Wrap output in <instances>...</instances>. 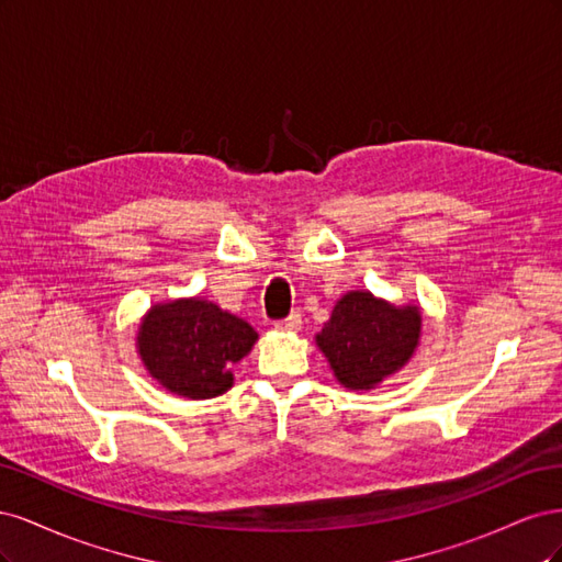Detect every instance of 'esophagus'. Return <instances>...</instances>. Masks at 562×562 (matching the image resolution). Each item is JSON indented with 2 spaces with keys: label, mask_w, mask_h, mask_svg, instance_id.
<instances>
[{
  "label": "esophagus",
  "mask_w": 562,
  "mask_h": 562,
  "mask_svg": "<svg viewBox=\"0 0 562 562\" xmlns=\"http://www.w3.org/2000/svg\"><path fill=\"white\" fill-rule=\"evenodd\" d=\"M300 323H302L300 312H291L285 318L277 321L274 328H277V330H285V333H295V330H300Z\"/></svg>",
  "instance_id": "34e87169"
}]
</instances>
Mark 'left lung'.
I'll list each match as a JSON object with an SVG mask.
<instances>
[{"instance_id": "obj_1", "label": "left lung", "mask_w": 562, "mask_h": 562, "mask_svg": "<svg viewBox=\"0 0 562 562\" xmlns=\"http://www.w3.org/2000/svg\"><path fill=\"white\" fill-rule=\"evenodd\" d=\"M419 335L422 312L415 304L396 307L368 291H351L337 300L316 345L339 384L368 391L413 359Z\"/></svg>"}]
</instances>
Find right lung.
I'll list each match as a JSON object with an SVG mask.
<instances>
[{
	"mask_svg": "<svg viewBox=\"0 0 562 562\" xmlns=\"http://www.w3.org/2000/svg\"><path fill=\"white\" fill-rule=\"evenodd\" d=\"M255 342L258 333L250 323L203 297L155 304L135 337L149 378L192 401L215 398L232 389V368Z\"/></svg>",
	"mask_w": 562,
	"mask_h": 562,
	"instance_id": "1",
	"label": "right lung"
}]
</instances>
